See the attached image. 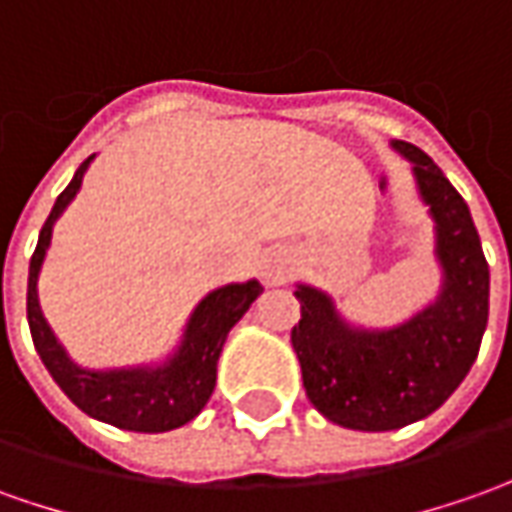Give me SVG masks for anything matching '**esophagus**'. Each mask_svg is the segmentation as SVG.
Returning a JSON list of instances; mask_svg holds the SVG:
<instances>
[{"label": "esophagus", "mask_w": 512, "mask_h": 512, "mask_svg": "<svg viewBox=\"0 0 512 512\" xmlns=\"http://www.w3.org/2000/svg\"><path fill=\"white\" fill-rule=\"evenodd\" d=\"M285 274H288V269H285V263L280 257H271V260L263 263V277H266L269 283H283Z\"/></svg>", "instance_id": "esophagus-1"}]
</instances>
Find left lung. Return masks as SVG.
<instances>
[{
    "label": "left lung",
    "mask_w": 512,
    "mask_h": 512,
    "mask_svg": "<svg viewBox=\"0 0 512 512\" xmlns=\"http://www.w3.org/2000/svg\"><path fill=\"white\" fill-rule=\"evenodd\" d=\"M392 148L412 162L437 224V302L398 328L361 330L336 314L325 291H294L302 319L291 328V344L305 395L336 426L356 431L403 429L440 409L471 370L488 325L490 271L468 204L412 142L395 139Z\"/></svg>",
    "instance_id": "obj_1"
}]
</instances>
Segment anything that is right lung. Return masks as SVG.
Returning a JSON list of instances; mask_svg holds the SVG:
<instances>
[{"label":"right lung","instance_id":"add662e5","mask_svg":"<svg viewBox=\"0 0 512 512\" xmlns=\"http://www.w3.org/2000/svg\"><path fill=\"white\" fill-rule=\"evenodd\" d=\"M92 156L83 162L66 190L55 198L50 218L44 221L38 246L30 257V277H27V322L33 333L38 356L50 370L55 384L64 389V395L81 412L111 423L125 431H159L179 429L190 423L204 409L215 389L218 375V356L227 342V333L235 328L249 305L263 294V285L257 280L232 283L215 288L198 302L190 316L179 350L159 367H131V370H83L66 350L58 344L55 333L47 325L38 305V271L44 255L50 249L52 224L66 210V204L81 190L83 173L89 168Z\"/></svg>","mask_w":512,"mask_h":512}]
</instances>
